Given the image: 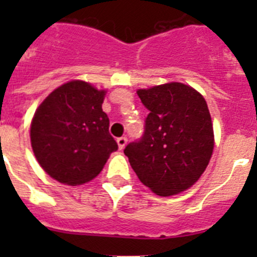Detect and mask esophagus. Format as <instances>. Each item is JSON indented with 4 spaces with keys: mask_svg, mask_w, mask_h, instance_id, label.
Returning <instances> with one entry per match:
<instances>
[{
    "mask_svg": "<svg viewBox=\"0 0 257 257\" xmlns=\"http://www.w3.org/2000/svg\"><path fill=\"white\" fill-rule=\"evenodd\" d=\"M117 144H118V148H119V151H122V149H123L127 144V138H124V136H122V138H118Z\"/></svg>",
    "mask_w": 257,
    "mask_h": 257,
    "instance_id": "1",
    "label": "esophagus"
}]
</instances>
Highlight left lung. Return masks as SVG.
<instances>
[{"instance_id": "8db88e82", "label": "left lung", "mask_w": 257, "mask_h": 257, "mask_svg": "<svg viewBox=\"0 0 257 257\" xmlns=\"http://www.w3.org/2000/svg\"><path fill=\"white\" fill-rule=\"evenodd\" d=\"M149 110L144 135L123 153L139 180L158 196L189 189L205 172L213 151L207 103L197 90L170 82L138 90Z\"/></svg>"}]
</instances>
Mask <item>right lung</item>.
<instances>
[{
    "label": "right lung",
    "mask_w": 257,
    "mask_h": 257,
    "mask_svg": "<svg viewBox=\"0 0 257 257\" xmlns=\"http://www.w3.org/2000/svg\"><path fill=\"white\" fill-rule=\"evenodd\" d=\"M105 92L85 81H70L36 110L31 123L33 153L59 183L81 185L92 180L118 149L101 109Z\"/></svg>",
    "instance_id": "obj_1"
}]
</instances>
